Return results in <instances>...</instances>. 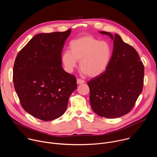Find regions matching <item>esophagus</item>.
<instances>
[{
    "mask_svg": "<svg viewBox=\"0 0 157 157\" xmlns=\"http://www.w3.org/2000/svg\"><path fill=\"white\" fill-rule=\"evenodd\" d=\"M84 82H85V81L83 80V79H77V83L79 84H83V83H84Z\"/></svg>",
    "mask_w": 157,
    "mask_h": 157,
    "instance_id": "obj_1",
    "label": "esophagus"
}]
</instances>
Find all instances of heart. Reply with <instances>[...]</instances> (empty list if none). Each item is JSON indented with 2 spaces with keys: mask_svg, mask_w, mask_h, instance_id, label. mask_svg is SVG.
I'll list each match as a JSON object with an SVG mask.
<instances>
[{
  "mask_svg": "<svg viewBox=\"0 0 157 157\" xmlns=\"http://www.w3.org/2000/svg\"><path fill=\"white\" fill-rule=\"evenodd\" d=\"M112 56L110 45L93 36H82L72 40L69 50L63 52L62 62L67 71L71 73L79 62L81 71L90 77H96L107 69Z\"/></svg>",
  "mask_w": 157,
  "mask_h": 157,
  "instance_id": "1",
  "label": "heart"
}]
</instances>
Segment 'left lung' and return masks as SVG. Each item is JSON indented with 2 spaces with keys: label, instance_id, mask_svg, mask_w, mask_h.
Listing matches in <instances>:
<instances>
[{
  "label": "left lung",
  "instance_id": "left-lung-1",
  "mask_svg": "<svg viewBox=\"0 0 157 157\" xmlns=\"http://www.w3.org/2000/svg\"><path fill=\"white\" fill-rule=\"evenodd\" d=\"M113 39V50L106 71L87 82L92 110L101 117L126 115L142 91L144 66L137 51L117 34L100 31Z\"/></svg>",
  "mask_w": 157,
  "mask_h": 157
}]
</instances>
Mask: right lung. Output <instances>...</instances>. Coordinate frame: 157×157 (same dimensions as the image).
Returning a JSON list of instances; mask_svg holds the SVG:
<instances>
[{"label":"right lung","instance_id":"right-lung-1","mask_svg":"<svg viewBox=\"0 0 157 157\" xmlns=\"http://www.w3.org/2000/svg\"><path fill=\"white\" fill-rule=\"evenodd\" d=\"M71 29L34 36L18 52L13 79L23 109L42 121L65 112L70 95L77 88L76 77L62 68V52Z\"/></svg>","mask_w":157,"mask_h":157}]
</instances>
